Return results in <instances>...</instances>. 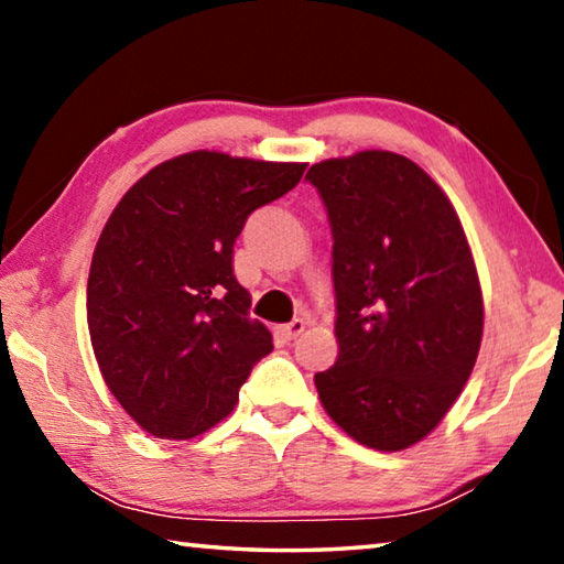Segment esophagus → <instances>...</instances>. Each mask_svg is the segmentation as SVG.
<instances>
[{
    "instance_id": "esophagus-1",
    "label": "esophagus",
    "mask_w": 564,
    "mask_h": 564,
    "mask_svg": "<svg viewBox=\"0 0 564 564\" xmlns=\"http://www.w3.org/2000/svg\"><path fill=\"white\" fill-rule=\"evenodd\" d=\"M305 330V321L303 318H293L289 326H281V336L285 338V340H295L301 336V333Z\"/></svg>"
}]
</instances>
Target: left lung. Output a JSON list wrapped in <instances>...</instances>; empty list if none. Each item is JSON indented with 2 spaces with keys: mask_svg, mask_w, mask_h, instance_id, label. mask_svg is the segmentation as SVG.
Here are the masks:
<instances>
[{
  "mask_svg": "<svg viewBox=\"0 0 564 564\" xmlns=\"http://www.w3.org/2000/svg\"><path fill=\"white\" fill-rule=\"evenodd\" d=\"M333 234L338 360L321 403L352 441L395 453L441 423L473 373L482 291L443 188L393 151L313 164Z\"/></svg>",
  "mask_w": 564,
  "mask_h": 564,
  "instance_id": "8db88e82",
  "label": "left lung"
}]
</instances>
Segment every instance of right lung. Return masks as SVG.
I'll return each instance as SVG.
<instances>
[{"mask_svg": "<svg viewBox=\"0 0 564 564\" xmlns=\"http://www.w3.org/2000/svg\"><path fill=\"white\" fill-rule=\"evenodd\" d=\"M303 171L191 151L151 169L111 212L87 283L89 336L104 383L147 433H206L273 350L269 328L248 318L234 243Z\"/></svg>", "mask_w": 564, "mask_h": 564, "instance_id": "1", "label": "right lung"}]
</instances>
